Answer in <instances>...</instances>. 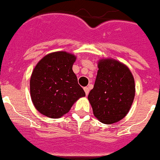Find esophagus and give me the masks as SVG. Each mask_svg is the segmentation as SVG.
Segmentation results:
<instances>
[{
    "mask_svg": "<svg viewBox=\"0 0 160 160\" xmlns=\"http://www.w3.org/2000/svg\"><path fill=\"white\" fill-rule=\"evenodd\" d=\"M84 92H85V94L88 95V92H89V88H88V87H84Z\"/></svg>",
    "mask_w": 160,
    "mask_h": 160,
    "instance_id": "1",
    "label": "esophagus"
}]
</instances>
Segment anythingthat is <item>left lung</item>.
<instances>
[{
  "instance_id": "left-lung-1",
  "label": "left lung",
  "mask_w": 160,
  "mask_h": 160,
  "mask_svg": "<svg viewBox=\"0 0 160 160\" xmlns=\"http://www.w3.org/2000/svg\"><path fill=\"white\" fill-rule=\"evenodd\" d=\"M134 96L135 84L129 69L116 60H101L88 96L95 117L103 123L119 121L129 111Z\"/></svg>"
}]
</instances>
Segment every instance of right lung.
I'll list each match as a JSON object with an SVG mask.
<instances>
[{
    "instance_id": "add662e5",
    "label": "right lung",
    "mask_w": 160,
    "mask_h": 160,
    "mask_svg": "<svg viewBox=\"0 0 160 160\" xmlns=\"http://www.w3.org/2000/svg\"><path fill=\"white\" fill-rule=\"evenodd\" d=\"M76 57L67 52L49 53L32 72L30 92L37 111L49 118H59L70 111L76 100L85 96L72 71Z\"/></svg>"
}]
</instances>
